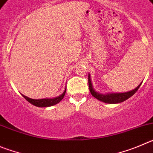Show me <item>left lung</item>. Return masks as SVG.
Wrapping results in <instances>:
<instances>
[{
	"mask_svg": "<svg viewBox=\"0 0 153 153\" xmlns=\"http://www.w3.org/2000/svg\"><path fill=\"white\" fill-rule=\"evenodd\" d=\"M142 84V83H141ZM140 84L137 88H135L134 90L131 91L129 92H125V93H117V94H99L97 92H96L94 90L93 86H92L91 81V77L90 75H88V86H89V90H90L91 94H92V96L97 98V100H100V101H103V102L108 103V104H117V103H120L123 102L124 100H127L129 97H130L131 96H133L136 92L138 91V89L140 88Z\"/></svg>",
	"mask_w": 153,
	"mask_h": 153,
	"instance_id": "obj_1",
	"label": "left lung"
}]
</instances>
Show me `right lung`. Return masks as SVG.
<instances>
[{"label":"right lung","instance_id":"right-lung-1","mask_svg":"<svg viewBox=\"0 0 153 153\" xmlns=\"http://www.w3.org/2000/svg\"><path fill=\"white\" fill-rule=\"evenodd\" d=\"M65 91H66V89L64 91L62 94L61 95L57 97H55V98H52V99H39V100H35V99H32L30 98V97H27V96L23 95L22 94L24 98L30 102V104H33V105L36 106V107H50V106H53L55 104H58L59 102H60L62 98L64 97L65 94Z\"/></svg>","mask_w":153,"mask_h":153}]
</instances>
